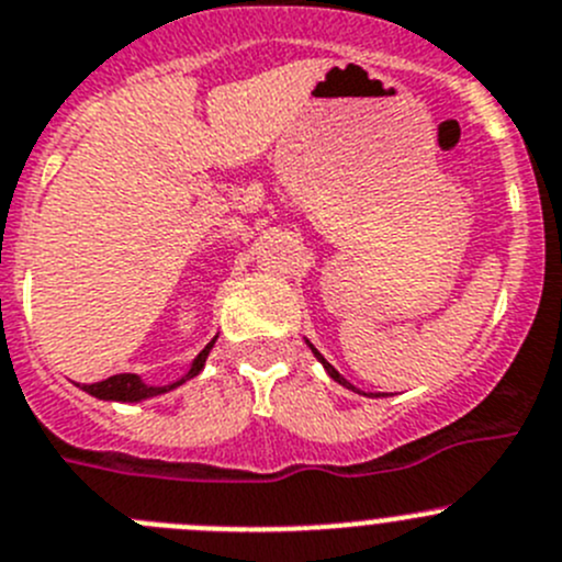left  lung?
<instances>
[{
  "mask_svg": "<svg viewBox=\"0 0 562 562\" xmlns=\"http://www.w3.org/2000/svg\"><path fill=\"white\" fill-rule=\"evenodd\" d=\"M306 345H308V347H312L314 358H317L319 364H323V367H325V372H328V375H330V378H334V381H336V383H339V386H345V389H352V392H356V394H367V397H372V394H370V392H361V389H356V386H352V383H350V381H347V378H345V375H341V372H336V370H334V367H330V364H328V361H325V356H323V352H319V350H317V347H314V345H312V341H308V339H306ZM375 397H381V392H378V394H375Z\"/></svg>",
  "mask_w": 562,
  "mask_h": 562,
  "instance_id": "8db88e82",
  "label": "left lung"
}]
</instances>
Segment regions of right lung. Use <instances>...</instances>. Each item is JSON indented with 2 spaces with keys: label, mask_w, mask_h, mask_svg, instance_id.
<instances>
[{
  "label": "right lung",
  "mask_w": 562,
  "mask_h": 562,
  "mask_svg": "<svg viewBox=\"0 0 562 562\" xmlns=\"http://www.w3.org/2000/svg\"><path fill=\"white\" fill-rule=\"evenodd\" d=\"M215 341H217V336L204 347V350L198 352L195 358H192L190 370H187L184 375L176 378V381H170V383H165V386H154V383L143 381L140 375L124 372V375H112L101 383H85L82 392H88L90 397H95V400H104V403H143V400L159 397V394L179 389L181 383H187L190 378L201 375V370H204V364H206V356H210V350L215 347Z\"/></svg>",
  "instance_id": "right-lung-1"
}]
</instances>
